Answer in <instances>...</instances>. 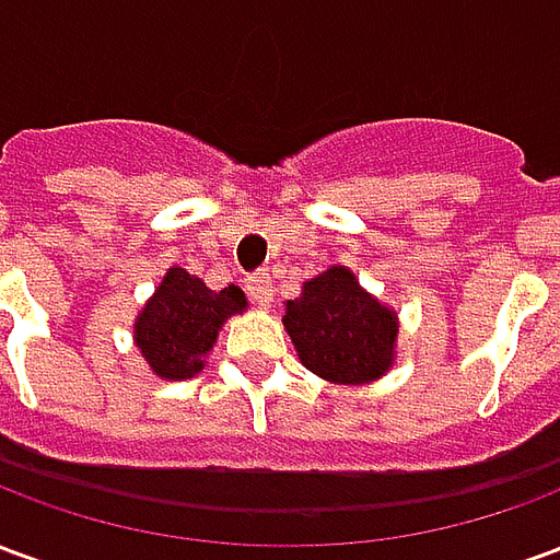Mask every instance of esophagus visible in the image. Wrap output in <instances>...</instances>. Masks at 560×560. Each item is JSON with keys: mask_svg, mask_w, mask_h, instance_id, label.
<instances>
[{"mask_svg": "<svg viewBox=\"0 0 560 560\" xmlns=\"http://www.w3.org/2000/svg\"><path fill=\"white\" fill-rule=\"evenodd\" d=\"M245 291H248V296H252L257 305L267 308V305L272 303V279H269V272H252V276L245 279Z\"/></svg>", "mask_w": 560, "mask_h": 560, "instance_id": "34e87169", "label": "esophagus"}]
</instances>
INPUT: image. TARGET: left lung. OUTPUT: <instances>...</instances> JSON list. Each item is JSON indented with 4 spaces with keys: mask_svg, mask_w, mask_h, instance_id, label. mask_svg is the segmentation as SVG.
<instances>
[{
    "mask_svg": "<svg viewBox=\"0 0 560 560\" xmlns=\"http://www.w3.org/2000/svg\"><path fill=\"white\" fill-rule=\"evenodd\" d=\"M284 327L308 372L336 384H365L393 365L396 315L357 284L351 269L332 267L305 281L288 303Z\"/></svg>",
    "mask_w": 560,
    "mask_h": 560,
    "instance_id": "1",
    "label": "left lung"
}]
</instances>
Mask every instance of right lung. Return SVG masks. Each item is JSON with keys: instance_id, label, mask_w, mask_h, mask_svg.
Returning <instances> with one entry per match:
<instances>
[{"instance_id": "obj_1", "label": "right lung", "mask_w": 560, "mask_h": 560, "mask_svg": "<svg viewBox=\"0 0 560 560\" xmlns=\"http://www.w3.org/2000/svg\"><path fill=\"white\" fill-rule=\"evenodd\" d=\"M243 308L245 293L240 288L209 291L203 281L173 267L140 312L135 341L155 375L183 381L203 369L219 327Z\"/></svg>"}]
</instances>
